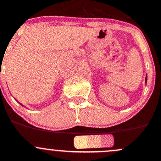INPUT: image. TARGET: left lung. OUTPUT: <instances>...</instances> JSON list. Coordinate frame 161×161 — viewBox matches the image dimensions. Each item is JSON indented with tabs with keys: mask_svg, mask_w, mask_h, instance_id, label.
I'll use <instances>...</instances> for the list:
<instances>
[{
	"mask_svg": "<svg viewBox=\"0 0 161 161\" xmlns=\"http://www.w3.org/2000/svg\"><path fill=\"white\" fill-rule=\"evenodd\" d=\"M145 80H146V82H147V77H146V78H145Z\"/></svg>",
	"mask_w": 161,
	"mask_h": 161,
	"instance_id": "8db88e82",
	"label": "left lung"
}]
</instances>
